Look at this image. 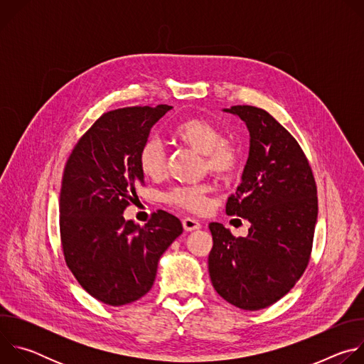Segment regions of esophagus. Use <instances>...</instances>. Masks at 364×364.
<instances>
[{
  "mask_svg": "<svg viewBox=\"0 0 364 364\" xmlns=\"http://www.w3.org/2000/svg\"><path fill=\"white\" fill-rule=\"evenodd\" d=\"M183 228L186 232H193V230H197L201 228V225L198 223V220L196 219H191V218H186L183 219Z\"/></svg>",
  "mask_w": 364,
  "mask_h": 364,
  "instance_id": "34e87169",
  "label": "esophagus"
}]
</instances>
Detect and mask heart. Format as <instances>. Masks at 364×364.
<instances>
[{
  "label": "heart",
  "mask_w": 364,
  "mask_h": 364,
  "mask_svg": "<svg viewBox=\"0 0 364 364\" xmlns=\"http://www.w3.org/2000/svg\"><path fill=\"white\" fill-rule=\"evenodd\" d=\"M176 141L203 154L204 167L222 178L235 177L242 168L240 148L223 138L222 129L209 119L187 118L177 124L171 131ZM138 166L141 173L152 180H159L166 174V152L161 142L148 138L138 151ZM210 186L194 184L180 186L164 196V200L178 209L191 213H204L210 209Z\"/></svg>",
  "instance_id": "heart-1"
}]
</instances>
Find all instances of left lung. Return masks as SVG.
<instances>
[{
    "label": "left lung",
    "instance_id": "8db88e82",
    "mask_svg": "<svg viewBox=\"0 0 364 364\" xmlns=\"http://www.w3.org/2000/svg\"><path fill=\"white\" fill-rule=\"evenodd\" d=\"M245 121L249 157L226 213L250 222L246 237L210 223L209 274L232 305L256 311L281 299L302 277L313 250L318 215L313 170L296 139L265 109H225Z\"/></svg>",
    "mask_w": 364,
    "mask_h": 364
}]
</instances>
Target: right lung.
I'll list each match as a JSON object with an SVG mask.
<instances>
[{"label": "right lung", "instance_id": "right-lung-1", "mask_svg": "<svg viewBox=\"0 0 364 364\" xmlns=\"http://www.w3.org/2000/svg\"><path fill=\"white\" fill-rule=\"evenodd\" d=\"M171 107H129L103 114L77 141L60 188V242L68 268L97 301L119 306L154 285L161 255L183 233L159 210L142 226L122 213L144 186L138 151Z\"/></svg>", "mask_w": 364, "mask_h": 364}]
</instances>
